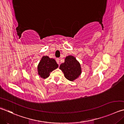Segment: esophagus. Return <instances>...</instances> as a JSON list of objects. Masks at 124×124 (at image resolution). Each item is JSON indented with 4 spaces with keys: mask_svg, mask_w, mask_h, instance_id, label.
<instances>
[{
    "mask_svg": "<svg viewBox=\"0 0 124 124\" xmlns=\"http://www.w3.org/2000/svg\"><path fill=\"white\" fill-rule=\"evenodd\" d=\"M56 62H57V64H60V59L59 58H57V59L56 60Z\"/></svg>",
    "mask_w": 124,
    "mask_h": 124,
    "instance_id": "obj_1",
    "label": "esophagus"
}]
</instances>
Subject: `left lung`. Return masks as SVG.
<instances>
[{
  "label": "left lung",
  "mask_w": 124,
  "mask_h": 124,
  "mask_svg": "<svg viewBox=\"0 0 124 124\" xmlns=\"http://www.w3.org/2000/svg\"><path fill=\"white\" fill-rule=\"evenodd\" d=\"M60 69L63 71L65 78L70 81L76 80L82 73L80 63L74 56L71 55L65 58L64 62L61 64Z\"/></svg>",
  "instance_id": "8db88e82"
}]
</instances>
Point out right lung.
<instances>
[{
    "label": "right lung",
    "mask_w": 124,
    "mask_h": 124,
    "mask_svg": "<svg viewBox=\"0 0 124 124\" xmlns=\"http://www.w3.org/2000/svg\"><path fill=\"white\" fill-rule=\"evenodd\" d=\"M58 67L56 61L48 56H43L38 65L37 70L40 78H46L50 76V73Z\"/></svg>",
    "instance_id": "obj_1"
}]
</instances>
